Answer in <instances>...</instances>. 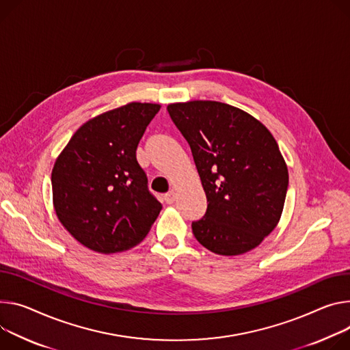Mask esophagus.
<instances>
[{"label":"esophagus","instance_id":"esophagus-1","mask_svg":"<svg viewBox=\"0 0 350 350\" xmlns=\"http://www.w3.org/2000/svg\"><path fill=\"white\" fill-rule=\"evenodd\" d=\"M176 201V191H169L167 194H165V202L166 204H173Z\"/></svg>","mask_w":350,"mask_h":350}]
</instances>
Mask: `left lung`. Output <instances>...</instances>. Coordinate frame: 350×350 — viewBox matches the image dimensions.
I'll return each mask as SVG.
<instances>
[{"label": "left lung", "instance_id": "1", "mask_svg": "<svg viewBox=\"0 0 350 350\" xmlns=\"http://www.w3.org/2000/svg\"><path fill=\"white\" fill-rule=\"evenodd\" d=\"M167 111L191 148L208 208L193 221L196 239L219 256H240L280 219L289 173L267 126L226 103H173Z\"/></svg>", "mask_w": 350, "mask_h": 350}]
</instances>
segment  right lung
I'll list each match as a JSON object with an SVG mask.
<instances>
[{"label": "right lung", "instance_id": "add662e5", "mask_svg": "<svg viewBox=\"0 0 350 350\" xmlns=\"http://www.w3.org/2000/svg\"><path fill=\"white\" fill-rule=\"evenodd\" d=\"M161 110L133 102L81 125L51 172L55 213L82 245L102 254L141 243L162 209L148 189L137 146Z\"/></svg>", "mask_w": 350, "mask_h": 350}]
</instances>
